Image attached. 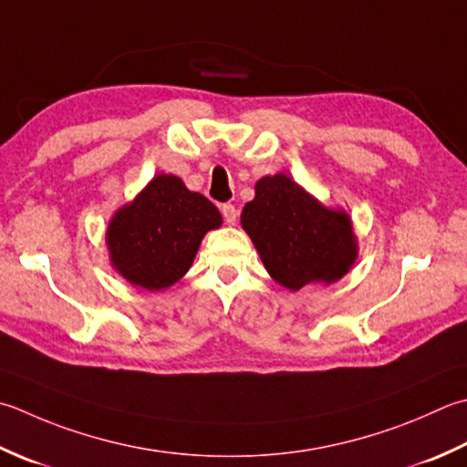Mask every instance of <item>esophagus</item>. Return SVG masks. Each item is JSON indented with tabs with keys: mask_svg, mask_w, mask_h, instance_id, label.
Listing matches in <instances>:
<instances>
[{
	"mask_svg": "<svg viewBox=\"0 0 467 467\" xmlns=\"http://www.w3.org/2000/svg\"><path fill=\"white\" fill-rule=\"evenodd\" d=\"M221 213H223V218L226 221V224H234V223H236V218H239V210H236V208H234V204H231V202L223 204Z\"/></svg>",
	"mask_w": 467,
	"mask_h": 467,
	"instance_id": "esophagus-1",
	"label": "esophagus"
}]
</instances>
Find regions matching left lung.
<instances>
[{
    "mask_svg": "<svg viewBox=\"0 0 467 467\" xmlns=\"http://www.w3.org/2000/svg\"><path fill=\"white\" fill-rule=\"evenodd\" d=\"M241 223L257 246L265 269L287 289L334 283L356 259L348 214L327 210L283 173L261 178Z\"/></svg>",
    "mask_w": 467,
    "mask_h": 467,
    "instance_id": "obj_1",
    "label": "left lung"
}]
</instances>
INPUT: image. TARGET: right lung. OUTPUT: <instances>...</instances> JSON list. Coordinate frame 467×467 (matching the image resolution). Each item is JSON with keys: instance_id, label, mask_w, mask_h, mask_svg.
Wrapping results in <instances>:
<instances>
[{"instance_id": "1", "label": "right lung", "mask_w": 467, "mask_h": 467, "mask_svg": "<svg viewBox=\"0 0 467 467\" xmlns=\"http://www.w3.org/2000/svg\"><path fill=\"white\" fill-rule=\"evenodd\" d=\"M223 224L218 208L176 176H155L107 228L111 261L150 291L173 285L190 269L202 236Z\"/></svg>"}]
</instances>
